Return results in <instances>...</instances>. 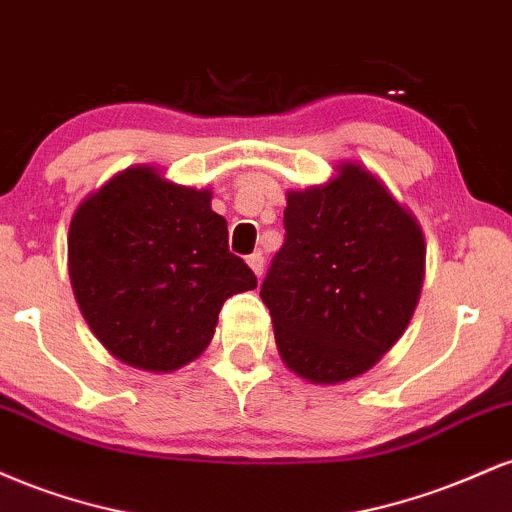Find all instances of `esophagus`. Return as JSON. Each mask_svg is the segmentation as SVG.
<instances>
[{
	"instance_id": "34e87169",
	"label": "esophagus",
	"mask_w": 512,
	"mask_h": 512,
	"mask_svg": "<svg viewBox=\"0 0 512 512\" xmlns=\"http://www.w3.org/2000/svg\"><path fill=\"white\" fill-rule=\"evenodd\" d=\"M248 264H250L252 272H255L257 276H262V272H264V257H262V252H252V255L248 257Z\"/></svg>"
}]
</instances>
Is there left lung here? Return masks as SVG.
I'll return each instance as SVG.
<instances>
[{"label":"left lung","mask_w":512,"mask_h":512,"mask_svg":"<svg viewBox=\"0 0 512 512\" xmlns=\"http://www.w3.org/2000/svg\"><path fill=\"white\" fill-rule=\"evenodd\" d=\"M337 173L289 192L284 245L260 289L281 358L317 385L375 366L407 330L424 284L414 216L358 163Z\"/></svg>","instance_id":"8db88e82"}]
</instances>
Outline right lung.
Here are the masks:
<instances>
[{"mask_svg": "<svg viewBox=\"0 0 512 512\" xmlns=\"http://www.w3.org/2000/svg\"><path fill=\"white\" fill-rule=\"evenodd\" d=\"M69 279L88 327L122 363L170 373L207 349L221 305L257 276L228 252L211 192L134 166L86 197L69 226Z\"/></svg>", "mask_w": 512, "mask_h": 512, "instance_id": "1", "label": "right lung"}]
</instances>
